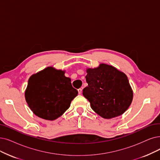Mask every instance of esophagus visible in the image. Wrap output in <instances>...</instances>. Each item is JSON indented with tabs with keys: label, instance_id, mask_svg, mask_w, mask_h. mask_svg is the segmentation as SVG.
Returning a JSON list of instances; mask_svg holds the SVG:
<instances>
[{
	"label": "esophagus",
	"instance_id": "1",
	"mask_svg": "<svg viewBox=\"0 0 160 160\" xmlns=\"http://www.w3.org/2000/svg\"><path fill=\"white\" fill-rule=\"evenodd\" d=\"M78 91V93H79V94H81L82 93V88H79Z\"/></svg>",
	"mask_w": 160,
	"mask_h": 160
}]
</instances>
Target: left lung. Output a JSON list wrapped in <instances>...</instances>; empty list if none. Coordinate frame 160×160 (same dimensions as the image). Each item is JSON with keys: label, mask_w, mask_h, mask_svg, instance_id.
<instances>
[{"label": "left lung", "mask_w": 160, "mask_h": 160, "mask_svg": "<svg viewBox=\"0 0 160 160\" xmlns=\"http://www.w3.org/2000/svg\"><path fill=\"white\" fill-rule=\"evenodd\" d=\"M87 73L88 86L83 88L82 94L96 113L103 118L112 119L128 109L133 92L124 73L105 63L87 69Z\"/></svg>", "instance_id": "8db88e82"}]
</instances>
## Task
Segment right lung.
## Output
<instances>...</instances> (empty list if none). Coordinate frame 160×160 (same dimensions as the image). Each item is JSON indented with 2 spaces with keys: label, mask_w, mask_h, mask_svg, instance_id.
<instances>
[{
  "label": "right lung",
  "mask_w": 160,
  "mask_h": 160,
  "mask_svg": "<svg viewBox=\"0 0 160 160\" xmlns=\"http://www.w3.org/2000/svg\"><path fill=\"white\" fill-rule=\"evenodd\" d=\"M65 72L48 67L30 77L25 97L37 116L54 120L70 106L78 91L64 75Z\"/></svg>",
  "instance_id": "right-lung-1"
}]
</instances>
